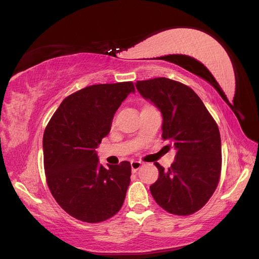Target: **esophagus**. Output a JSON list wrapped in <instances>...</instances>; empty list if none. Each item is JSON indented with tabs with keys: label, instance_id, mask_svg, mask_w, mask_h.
I'll return each mask as SVG.
<instances>
[{
	"label": "esophagus",
	"instance_id": "obj_1",
	"mask_svg": "<svg viewBox=\"0 0 259 259\" xmlns=\"http://www.w3.org/2000/svg\"><path fill=\"white\" fill-rule=\"evenodd\" d=\"M142 164H143V163L140 162V161H132V162H131L132 170H133V171H137V170H139V168L142 166Z\"/></svg>",
	"mask_w": 259,
	"mask_h": 259
}]
</instances>
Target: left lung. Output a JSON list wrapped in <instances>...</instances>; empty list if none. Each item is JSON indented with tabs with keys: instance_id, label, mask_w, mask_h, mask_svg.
I'll use <instances>...</instances> for the list:
<instances>
[{
	"instance_id": "1",
	"label": "left lung",
	"mask_w": 259,
	"mask_h": 259,
	"mask_svg": "<svg viewBox=\"0 0 259 259\" xmlns=\"http://www.w3.org/2000/svg\"><path fill=\"white\" fill-rule=\"evenodd\" d=\"M136 88L163 116L162 139L176 147L177 155L150 187L156 203L167 212L189 215L201 209L217 189L221 173L218 125L202 100L189 86L160 77L136 81Z\"/></svg>"
}]
</instances>
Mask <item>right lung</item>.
<instances>
[{"instance_id": "right-lung-1", "label": "right lung", "mask_w": 259, "mask_h": 259, "mask_svg": "<svg viewBox=\"0 0 259 259\" xmlns=\"http://www.w3.org/2000/svg\"><path fill=\"white\" fill-rule=\"evenodd\" d=\"M132 92V81L82 88L62 100L45 130L44 162L50 192L67 213L83 223L112 218L124 203L131 163L104 167L96 149Z\"/></svg>"}]
</instances>
